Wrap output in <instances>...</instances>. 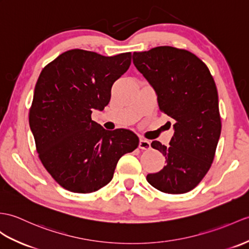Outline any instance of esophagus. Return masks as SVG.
Returning a JSON list of instances; mask_svg holds the SVG:
<instances>
[{
	"label": "esophagus",
	"mask_w": 249,
	"mask_h": 249,
	"mask_svg": "<svg viewBox=\"0 0 249 249\" xmlns=\"http://www.w3.org/2000/svg\"><path fill=\"white\" fill-rule=\"evenodd\" d=\"M139 148L141 149H149L151 148V142L145 139H140V142H139Z\"/></svg>",
	"instance_id": "esophagus-1"
}]
</instances>
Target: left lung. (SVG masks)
Returning <instances> with one entry per match:
<instances>
[{
  "instance_id": "8db88e82",
  "label": "left lung",
  "mask_w": 249,
  "mask_h": 249,
  "mask_svg": "<svg viewBox=\"0 0 249 249\" xmlns=\"http://www.w3.org/2000/svg\"><path fill=\"white\" fill-rule=\"evenodd\" d=\"M132 61L155 89L160 110L175 120L171 146L151 144L166 163L146 180L161 192L187 193L209 171L221 136L214 79L197 56L173 46L134 52Z\"/></svg>"
}]
</instances>
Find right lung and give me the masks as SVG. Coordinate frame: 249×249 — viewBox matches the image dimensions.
Returning a JSON list of instances; mask_svg holds the SVG:
<instances>
[{"label": "right lung", "mask_w": 249, "mask_h": 249, "mask_svg": "<svg viewBox=\"0 0 249 249\" xmlns=\"http://www.w3.org/2000/svg\"><path fill=\"white\" fill-rule=\"evenodd\" d=\"M131 53L111 57L85 50L62 53L39 75L30 126L45 170L62 188L92 193L111 181L119 159L139 145L128 129L106 130L91 119L128 70Z\"/></svg>", "instance_id": "1"}]
</instances>
